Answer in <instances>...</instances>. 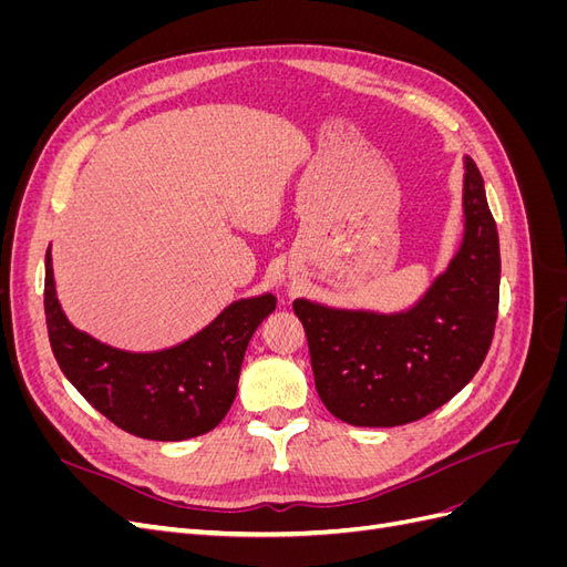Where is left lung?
I'll return each mask as SVG.
<instances>
[{
  "instance_id": "left-lung-1",
  "label": "left lung",
  "mask_w": 567,
  "mask_h": 567,
  "mask_svg": "<svg viewBox=\"0 0 567 567\" xmlns=\"http://www.w3.org/2000/svg\"><path fill=\"white\" fill-rule=\"evenodd\" d=\"M458 250L406 310L329 307L298 298L315 385L326 409L362 427H394L431 414L483 367L499 310V234L485 182L463 156Z\"/></svg>"
}]
</instances>
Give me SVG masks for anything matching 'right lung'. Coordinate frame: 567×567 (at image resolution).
Wrapping results in <instances>:
<instances>
[{"instance_id": "obj_1", "label": "right lung", "mask_w": 567, "mask_h": 567, "mask_svg": "<svg viewBox=\"0 0 567 567\" xmlns=\"http://www.w3.org/2000/svg\"><path fill=\"white\" fill-rule=\"evenodd\" d=\"M274 310L271 293L241 298L179 346L127 352L75 329L65 317L47 248L44 315L61 371L96 411L144 440L179 442L210 433L234 404L252 333Z\"/></svg>"}]
</instances>
